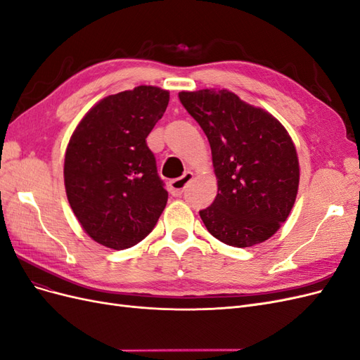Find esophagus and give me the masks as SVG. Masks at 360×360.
Returning <instances> with one entry per match:
<instances>
[{
	"label": "esophagus",
	"mask_w": 360,
	"mask_h": 360,
	"mask_svg": "<svg viewBox=\"0 0 360 360\" xmlns=\"http://www.w3.org/2000/svg\"><path fill=\"white\" fill-rule=\"evenodd\" d=\"M192 177H193V174L191 171H186L181 177L171 180L169 181V192L174 195V197H180V195L184 192V189H186L188 184L191 183Z\"/></svg>",
	"instance_id": "obj_1"
}]
</instances>
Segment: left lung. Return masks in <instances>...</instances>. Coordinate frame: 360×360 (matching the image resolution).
I'll use <instances>...</instances> for the list:
<instances>
[{
  "label": "left lung",
  "instance_id": "obj_1",
  "mask_svg": "<svg viewBox=\"0 0 360 360\" xmlns=\"http://www.w3.org/2000/svg\"><path fill=\"white\" fill-rule=\"evenodd\" d=\"M212 148L217 195L200 212L209 233L225 245L249 248L274 236L296 201L299 159L278 120L228 90L181 91Z\"/></svg>",
  "mask_w": 360,
  "mask_h": 360
}]
</instances>
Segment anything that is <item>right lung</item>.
<instances>
[{"mask_svg": "<svg viewBox=\"0 0 360 360\" xmlns=\"http://www.w3.org/2000/svg\"><path fill=\"white\" fill-rule=\"evenodd\" d=\"M169 93L151 85L108 96L76 126L64 158L72 210L94 242L115 250L139 243L165 209L168 192L146 138Z\"/></svg>", "mask_w": 360, "mask_h": 360, "instance_id": "obj_1", "label": "right lung"}]
</instances>
